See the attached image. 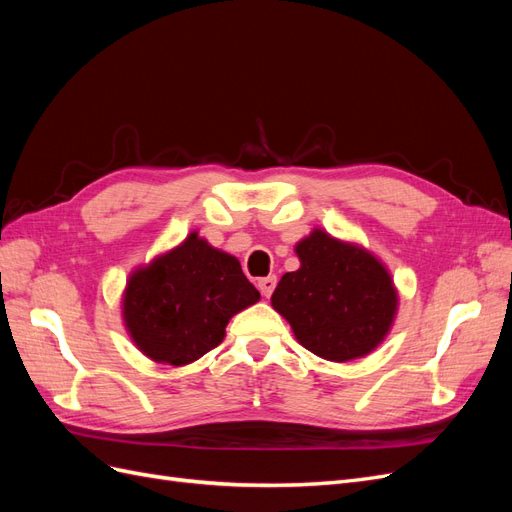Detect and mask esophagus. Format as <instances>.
Listing matches in <instances>:
<instances>
[{"label": "esophagus", "instance_id": "esophagus-1", "mask_svg": "<svg viewBox=\"0 0 512 512\" xmlns=\"http://www.w3.org/2000/svg\"><path fill=\"white\" fill-rule=\"evenodd\" d=\"M275 284H277V280H275V275H269V277H262V280H258V290L262 292V297H271L273 294V290H275Z\"/></svg>", "mask_w": 512, "mask_h": 512}]
</instances>
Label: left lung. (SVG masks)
I'll return each mask as SVG.
<instances>
[{
	"instance_id": "obj_1",
	"label": "left lung",
	"mask_w": 512,
	"mask_h": 512,
	"mask_svg": "<svg viewBox=\"0 0 512 512\" xmlns=\"http://www.w3.org/2000/svg\"><path fill=\"white\" fill-rule=\"evenodd\" d=\"M301 267L282 275L271 305L299 344L346 363L369 354L389 333L397 290L382 262L363 247L316 228L297 243Z\"/></svg>"
}]
</instances>
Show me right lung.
<instances>
[{
  "mask_svg": "<svg viewBox=\"0 0 512 512\" xmlns=\"http://www.w3.org/2000/svg\"><path fill=\"white\" fill-rule=\"evenodd\" d=\"M258 299L235 256L190 232L175 250L130 275L123 322L151 361L179 367L220 346L228 320Z\"/></svg>",
  "mask_w": 512,
  "mask_h": 512,
  "instance_id": "obj_1",
  "label": "right lung"
}]
</instances>
